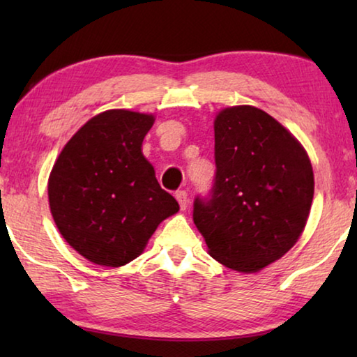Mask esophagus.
Listing matches in <instances>:
<instances>
[{
  "label": "esophagus",
  "instance_id": "34e87169",
  "mask_svg": "<svg viewBox=\"0 0 357 357\" xmlns=\"http://www.w3.org/2000/svg\"><path fill=\"white\" fill-rule=\"evenodd\" d=\"M176 200L179 203V208L184 211L187 208V203H189V197H187V193L184 190H179L176 193Z\"/></svg>",
  "mask_w": 357,
  "mask_h": 357
}]
</instances>
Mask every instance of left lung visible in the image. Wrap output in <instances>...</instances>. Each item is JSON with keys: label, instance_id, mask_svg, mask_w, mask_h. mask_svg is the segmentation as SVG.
<instances>
[{"label": "left lung", "instance_id": "8db88e82", "mask_svg": "<svg viewBox=\"0 0 357 357\" xmlns=\"http://www.w3.org/2000/svg\"><path fill=\"white\" fill-rule=\"evenodd\" d=\"M214 140V185L193 202V222L211 257L257 273L304 231L315 189L310 159L291 132L252 105L219 112Z\"/></svg>", "mask_w": 357, "mask_h": 357}]
</instances>
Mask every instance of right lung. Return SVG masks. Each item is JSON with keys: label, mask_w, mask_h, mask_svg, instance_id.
Listing matches in <instances>:
<instances>
[{"label": "right lung", "mask_w": 357, "mask_h": 357, "mask_svg": "<svg viewBox=\"0 0 357 357\" xmlns=\"http://www.w3.org/2000/svg\"><path fill=\"white\" fill-rule=\"evenodd\" d=\"M153 114L107 110L78 129L48 178V203L72 249L99 266L135 259L179 204L142 153Z\"/></svg>", "instance_id": "obj_1"}]
</instances>
